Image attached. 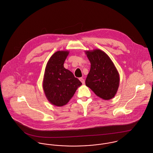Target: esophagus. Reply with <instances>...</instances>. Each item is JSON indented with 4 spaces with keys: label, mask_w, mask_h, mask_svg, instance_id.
I'll return each instance as SVG.
<instances>
[{
    "label": "esophagus",
    "mask_w": 153,
    "mask_h": 153,
    "mask_svg": "<svg viewBox=\"0 0 153 153\" xmlns=\"http://www.w3.org/2000/svg\"><path fill=\"white\" fill-rule=\"evenodd\" d=\"M79 80H80V81L82 82V84H84V83H85V80H84V78H79Z\"/></svg>",
    "instance_id": "1"
}]
</instances>
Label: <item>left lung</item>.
<instances>
[{
    "instance_id": "obj_1",
    "label": "left lung",
    "mask_w": 153,
    "mask_h": 153,
    "mask_svg": "<svg viewBox=\"0 0 153 153\" xmlns=\"http://www.w3.org/2000/svg\"><path fill=\"white\" fill-rule=\"evenodd\" d=\"M85 53L91 63L86 85L100 98L112 99L120 85V75L115 66L108 55L100 49L85 51Z\"/></svg>"
}]
</instances>
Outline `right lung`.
<instances>
[{
	"label": "right lung",
	"mask_w": 153,
	"mask_h": 153,
	"mask_svg": "<svg viewBox=\"0 0 153 153\" xmlns=\"http://www.w3.org/2000/svg\"><path fill=\"white\" fill-rule=\"evenodd\" d=\"M69 52L59 51L54 53L47 62L44 73L43 89L50 103L58 107L66 105L82 85L64 64Z\"/></svg>",
	"instance_id": "right-lung-1"
}]
</instances>
